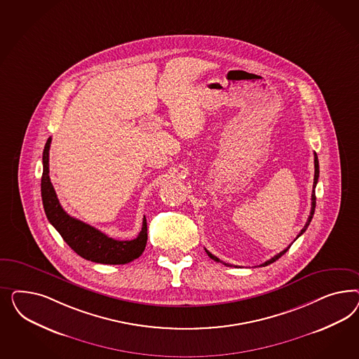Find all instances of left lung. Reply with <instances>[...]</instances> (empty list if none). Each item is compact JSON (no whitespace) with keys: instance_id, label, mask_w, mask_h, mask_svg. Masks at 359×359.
Masks as SVG:
<instances>
[{"instance_id":"left-lung-1","label":"left lung","mask_w":359,"mask_h":359,"mask_svg":"<svg viewBox=\"0 0 359 359\" xmlns=\"http://www.w3.org/2000/svg\"><path fill=\"white\" fill-rule=\"evenodd\" d=\"M318 175H320V167H318V158H317V154L315 152V179H313V189H312V208H311V215H309V217H308V219H306V224L304 225V228L302 229V231L299 233V236L296 237V238H299L303 233H304L305 230H306V228L309 226V224H311V221H312V218H313V215H315V208H316V185H317V182H318ZM291 248V245L287 248V249H284V250L280 251L278 255H275L273 258H271L270 261L264 262V263H262L261 266H269V264H271V263H273L275 261H278L280 257H282L283 254H285L287 251H288V249ZM205 251H207L208 255H209V258H212V259H215L216 262H221L219 259H218L217 257H215L212 252H209V251L205 249ZM224 264H226V263H224ZM226 266H230V264H226Z\"/></svg>"}]
</instances>
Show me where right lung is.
<instances>
[{"mask_svg":"<svg viewBox=\"0 0 359 359\" xmlns=\"http://www.w3.org/2000/svg\"><path fill=\"white\" fill-rule=\"evenodd\" d=\"M51 137L46 142L43 150V174H42V201L44 212L50 224L54 226L67 245L81 258L102 264H125L140 258L147 243V222L143 218L141 233L131 241L110 238L97 229L67 215L60 205L54 187L50 180L48 155Z\"/></svg>","mask_w":359,"mask_h":359,"instance_id":"add662e5","label":"right lung"}]
</instances>
